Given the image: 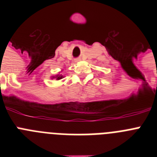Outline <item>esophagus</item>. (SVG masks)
Segmentation results:
<instances>
[{"instance_id":"obj_1","label":"esophagus","mask_w":157,"mask_h":157,"mask_svg":"<svg viewBox=\"0 0 157 157\" xmlns=\"http://www.w3.org/2000/svg\"><path fill=\"white\" fill-rule=\"evenodd\" d=\"M75 61L76 63L81 61V58H77V59H75Z\"/></svg>"}]
</instances>
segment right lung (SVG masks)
<instances>
[{
	"label": "right lung",
	"instance_id": "obj_1",
	"mask_svg": "<svg viewBox=\"0 0 157 157\" xmlns=\"http://www.w3.org/2000/svg\"><path fill=\"white\" fill-rule=\"evenodd\" d=\"M64 78V76L59 73V74L56 75L52 76V77H51V78H52V79H53V78H56V80H60V79H62V78Z\"/></svg>",
	"mask_w": 157,
	"mask_h": 157
}]
</instances>
